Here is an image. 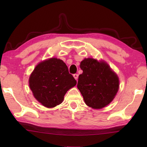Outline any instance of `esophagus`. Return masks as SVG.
Instances as JSON below:
<instances>
[{
	"mask_svg": "<svg viewBox=\"0 0 147 147\" xmlns=\"http://www.w3.org/2000/svg\"><path fill=\"white\" fill-rule=\"evenodd\" d=\"M73 76L74 79L76 80H78V74H73Z\"/></svg>",
	"mask_w": 147,
	"mask_h": 147,
	"instance_id": "esophagus-1",
	"label": "esophagus"
}]
</instances>
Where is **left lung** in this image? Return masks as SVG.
<instances>
[{
    "instance_id": "obj_1",
    "label": "left lung",
    "mask_w": 147,
    "mask_h": 147,
    "mask_svg": "<svg viewBox=\"0 0 147 147\" xmlns=\"http://www.w3.org/2000/svg\"><path fill=\"white\" fill-rule=\"evenodd\" d=\"M82 74L78 77L77 88L85 103L93 109H101L115 98L119 88L117 75L105 61L85 58L80 63Z\"/></svg>"
}]
</instances>
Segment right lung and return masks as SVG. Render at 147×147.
Returning <instances> with one entry per match:
<instances>
[{"mask_svg": "<svg viewBox=\"0 0 147 147\" xmlns=\"http://www.w3.org/2000/svg\"><path fill=\"white\" fill-rule=\"evenodd\" d=\"M76 84L66 64L56 58L40 62L29 78V86L34 97L47 108L60 104L67 91Z\"/></svg>", "mask_w": 147, "mask_h": 147, "instance_id": "add662e5", "label": "right lung"}]
</instances>
